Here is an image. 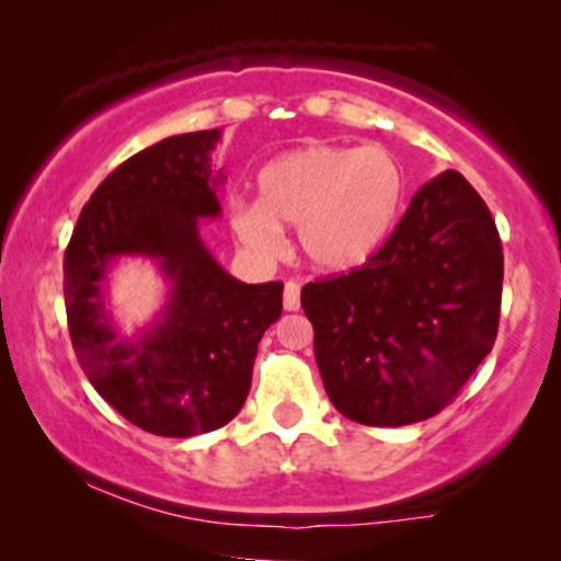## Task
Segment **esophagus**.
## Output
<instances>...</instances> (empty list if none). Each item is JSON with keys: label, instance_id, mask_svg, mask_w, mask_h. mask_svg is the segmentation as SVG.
Returning a JSON list of instances; mask_svg holds the SVG:
<instances>
[{"label": "esophagus", "instance_id": "34e87169", "mask_svg": "<svg viewBox=\"0 0 561 561\" xmlns=\"http://www.w3.org/2000/svg\"><path fill=\"white\" fill-rule=\"evenodd\" d=\"M283 309L298 311L301 309V286L296 280L286 283V294H283Z\"/></svg>", "mask_w": 561, "mask_h": 561}]
</instances>
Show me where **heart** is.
<instances>
[{
	"label": "heart",
	"instance_id": "1",
	"mask_svg": "<svg viewBox=\"0 0 561 561\" xmlns=\"http://www.w3.org/2000/svg\"><path fill=\"white\" fill-rule=\"evenodd\" d=\"M257 202H234L229 225L260 257L278 255L283 229L321 273L367 263L401 217L409 179L386 145L311 142L273 158L257 175Z\"/></svg>",
	"mask_w": 561,
	"mask_h": 561
}]
</instances>
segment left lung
<instances>
[{
	"label": "left lung",
	"mask_w": 561,
	"mask_h": 561,
	"mask_svg": "<svg viewBox=\"0 0 561 561\" xmlns=\"http://www.w3.org/2000/svg\"><path fill=\"white\" fill-rule=\"evenodd\" d=\"M501 294L495 221L462 173L444 171L363 267L304 286L329 401L365 426L432 419L493 350Z\"/></svg>",
	"instance_id": "1"
}]
</instances>
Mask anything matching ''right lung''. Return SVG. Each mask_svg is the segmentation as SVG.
<instances>
[{
  "label": "right lung",
  "mask_w": 561,
  "mask_h": 561,
  "mask_svg": "<svg viewBox=\"0 0 561 561\" xmlns=\"http://www.w3.org/2000/svg\"><path fill=\"white\" fill-rule=\"evenodd\" d=\"M219 137L173 135L125 160L81 209L64 257L68 332L89 382L135 426L175 439L240 413L260 336L283 311V283L232 278L198 232L221 214ZM119 256H148L172 283L159 317L129 337L105 309Z\"/></svg>",
  "instance_id": "add662e5"
}]
</instances>
